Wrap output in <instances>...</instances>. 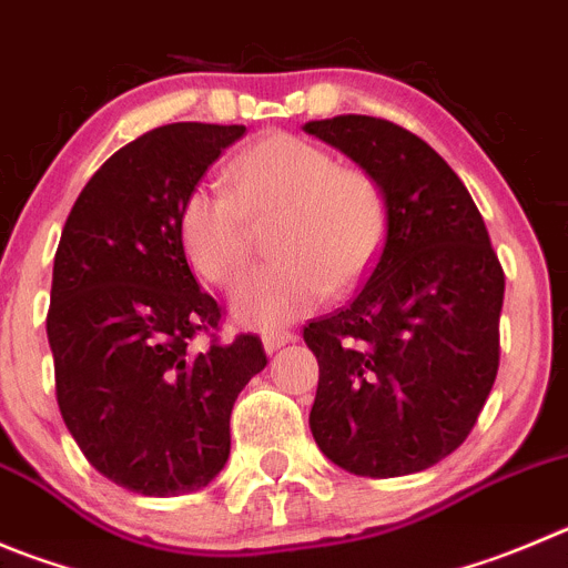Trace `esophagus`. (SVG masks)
<instances>
[{
  "label": "esophagus",
  "instance_id": "obj_1",
  "mask_svg": "<svg viewBox=\"0 0 568 568\" xmlns=\"http://www.w3.org/2000/svg\"><path fill=\"white\" fill-rule=\"evenodd\" d=\"M294 333L291 331H268L263 333V347H266V353H274V349L285 347V344L294 342Z\"/></svg>",
  "mask_w": 568,
  "mask_h": 568
}]
</instances>
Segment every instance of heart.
<instances>
[{
	"mask_svg": "<svg viewBox=\"0 0 568 568\" xmlns=\"http://www.w3.org/2000/svg\"><path fill=\"white\" fill-rule=\"evenodd\" d=\"M230 193L201 184L179 212L190 266L212 285L235 283L254 248L252 226L274 221L272 266L248 274L232 314L248 327H280L308 314L331 291L356 288L381 257L389 201L364 168L294 134H268L226 168Z\"/></svg>",
	"mask_w": 568,
	"mask_h": 568,
	"instance_id": "heart-1",
	"label": "heart"
}]
</instances>
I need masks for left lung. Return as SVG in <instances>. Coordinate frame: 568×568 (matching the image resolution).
<instances>
[{
  "instance_id": "obj_1",
  "label": "left lung",
  "mask_w": 568,
  "mask_h": 568,
  "mask_svg": "<svg viewBox=\"0 0 568 568\" xmlns=\"http://www.w3.org/2000/svg\"><path fill=\"white\" fill-rule=\"evenodd\" d=\"M302 129L389 201L384 252L356 300L302 331L320 362L311 432L349 474H417L457 452L490 395L505 272L470 193L420 136L367 114Z\"/></svg>"
}]
</instances>
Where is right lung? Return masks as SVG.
<instances>
[{"mask_svg":"<svg viewBox=\"0 0 568 568\" xmlns=\"http://www.w3.org/2000/svg\"><path fill=\"white\" fill-rule=\"evenodd\" d=\"M243 131L173 123L136 136L89 179L58 243L47 314L58 409L83 457L142 496L221 474L232 406L266 367L254 333L215 338L219 302L179 241L184 199Z\"/></svg>","mask_w":568,"mask_h":568,"instance_id":"1","label":"right lung"}]
</instances>
